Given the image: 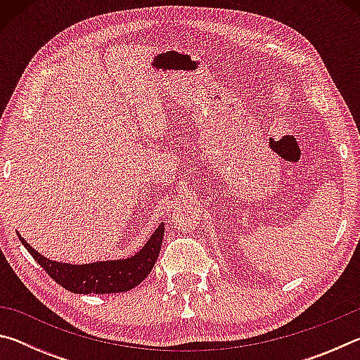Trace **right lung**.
<instances>
[{
    "label": "right lung",
    "instance_id": "obj_1",
    "mask_svg": "<svg viewBox=\"0 0 360 360\" xmlns=\"http://www.w3.org/2000/svg\"><path fill=\"white\" fill-rule=\"evenodd\" d=\"M165 229L158 225L146 246L136 255L124 260L95 262L87 265L58 264V262L42 257L28 243L22 238V245L32 254V257L44 268V271L62 288L76 294H115L127 292L143 283L155 265L160 254L162 240Z\"/></svg>",
    "mask_w": 360,
    "mask_h": 360
}]
</instances>
